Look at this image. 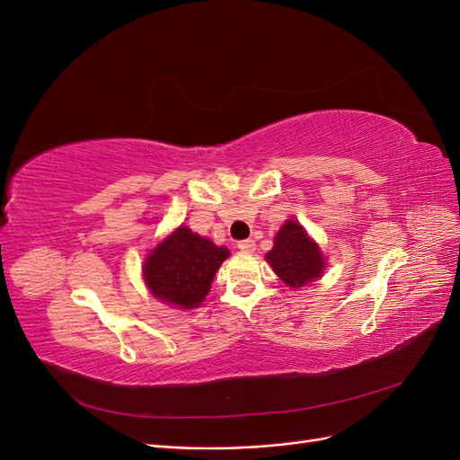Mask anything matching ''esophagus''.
<instances>
[{
  "instance_id": "esophagus-1",
  "label": "esophagus",
  "mask_w": 460,
  "mask_h": 460,
  "mask_svg": "<svg viewBox=\"0 0 460 460\" xmlns=\"http://www.w3.org/2000/svg\"><path fill=\"white\" fill-rule=\"evenodd\" d=\"M238 249H242L243 253H253L255 252V242L253 240H242V242H238Z\"/></svg>"
}]
</instances>
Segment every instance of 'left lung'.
<instances>
[{
  "instance_id": "obj_1",
  "label": "left lung",
  "mask_w": 460,
  "mask_h": 460,
  "mask_svg": "<svg viewBox=\"0 0 460 460\" xmlns=\"http://www.w3.org/2000/svg\"><path fill=\"white\" fill-rule=\"evenodd\" d=\"M272 270L289 288H301L323 276L326 262L318 245L309 238L297 220H286L267 253Z\"/></svg>"
}]
</instances>
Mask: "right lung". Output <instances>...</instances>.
<instances>
[{"label":"right lung","mask_w":460,"mask_h":460,"mask_svg":"<svg viewBox=\"0 0 460 460\" xmlns=\"http://www.w3.org/2000/svg\"><path fill=\"white\" fill-rule=\"evenodd\" d=\"M228 255L226 247H217L211 240L180 226L146 259V284L157 299L182 309L198 307Z\"/></svg>","instance_id":"1"}]
</instances>
